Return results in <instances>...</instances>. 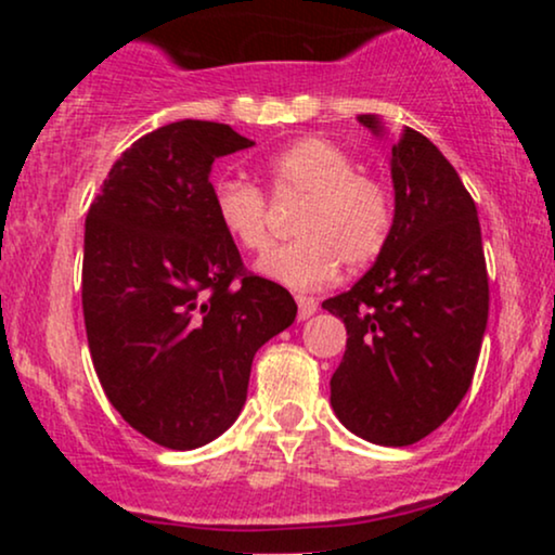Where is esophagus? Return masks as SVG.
Wrapping results in <instances>:
<instances>
[{
	"label": "esophagus",
	"mask_w": 555,
	"mask_h": 555,
	"mask_svg": "<svg viewBox=\"0 0 555 555\" xmlns=\"http://www.w3.org/2000/svg\"><path fill=\"white\" fill-rule=\"evenodd\" d=\"M297 299V315L299 318H302V321H305V318H310V315H313L315 313V310H318V302H315V299L313 297H305V295H297L295 297Z\"/></svg>",
	"instance_id": "1"
}]
</instances>
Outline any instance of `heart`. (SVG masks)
<instances>
[{
    "label": "heart",
    "instance_id": "obj_1",
    "mask_svg": "<svg viewBox=\"0 0 555 555\" xmlns=\"http://www.w3.org/2000/svg\"><path fill=\"white\" fill-rule=\"evenodd\" d=\"M276 201L305 197L295 219L297 240L273 247L258 263L266 276L295 289L331 282L344 263L358 271L378 260L393 229V195L384 180L358 169L349 151L326 138H299L263 158ZM214 214L242 250L263 253L273 237L269 197L258 184H214Z\"/></svg>",
    "mask_w": 555,
    "mask_h": 555
}]
</instances>
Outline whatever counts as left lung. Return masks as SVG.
<instances>
[{"mask_svg":"<svg viewBox=\"0 0 555 555\" xmlns=\"http://www.w3.org/2000/svg\"><path fill=\"white\" fill-rule=\"evenodd\" d=\"M362 125L378 130L371 114ZM397 211L386 250L352 289L323 302L347 326L331 406L354 436L410 446L473 384L488 323V269L473 195L428 138L391 145Z\"/></svg>","mask_w":555,"mask_h":555,"instance_id":"1","label":"left lung"}]
</instances>
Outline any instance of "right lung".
Returning a JSON list of instances; mask_svg holds the SVG:
<instances>
[{"label": "right lung", "mask_w": 555, "mask_h": 555, "mask_svg": "<svg viewBox=\"0 0 555 555\" xmlns=\"http://www.w3.org/2000/svg\"><path fill=\"white\" fill-rule=\"evenodd\" d=\"M250 145L221 122L158 127L117 158L86 216L95 375L125 423L167 449H197L237 420L253 358L297 315L214 214L211 164Z\"/></svg>", "instance_id": "right-lung-1"}]
</instances>
